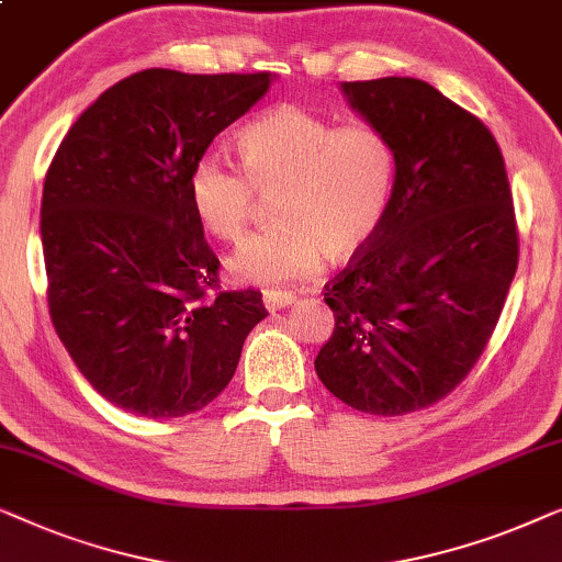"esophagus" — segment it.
<instances>
[{
    "label": "esophagus",
    "instance_id": "obj_1",
    "mask_svg": "<svg viewBox=\"0 0 562 562\" xmlns=\"http://www.w3.org/2000/svg\"><path fill=\"white\" fill-rule=\"evenodd\" d=\"M265 307L270 313H274V311H282V307H288V305H292L295 303V295H290V292H265Z\"/></svg>",
    "mask_w": 562,
    "mask_h": 562
}]
</instances>
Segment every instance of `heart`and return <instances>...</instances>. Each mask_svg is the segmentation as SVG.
Instances as JSON below:
<instances>
[{
	"label": "heart",
	"mask_w": 562,
	"mask_h": 562,
	"mask_svg": "<svg viewBox=\"0 0 562 562\" xmlns=\"http://www.w3.org/2000/svg\"><path fill=\"white\" fill-rule=\"evenodd\" d=\"M241 168L203 155L188 176V199L201 224L234 241L247 228L259 193H274L278 224L244 239L228 270L259 288L303 282L323 257L349 259L374 239L390 209L394 153L382 132L336 126L284 104L249 122L236 137Z\"/></svg>",
	"instance_id": "b5f03b06"
}]
</instances>
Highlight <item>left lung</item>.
Wrapping results in <instances>:
<instances>
[{"mask_svg": "<svg viewBox=\"0 0 562 562\" xmlns=\"http://www.w3.org/2000/svg\"><path fill=\"white\" fill-rule=\"evenodd\" d=\"M394 153L382 226L326 284L336 328L315 371L369 415H407L453 392L499 321L519 239L502 149L484 122L417 78L341 83Z\"/></svg>", "mask_w": 562, "mask_h": 562, "instance_id": "8db88e82", "label": "left lung"}]
</instances>
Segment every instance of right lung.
Instances as JSON below:
<instances>
[{"instance_id": "right-lung-1", "label": "right lung", "mask_w": 562, "mask_h": 562, "mask_svg": "<svg viewBox=\"0 0 562 562\" xmlns=\"http://www.w3.org/2000/svg\"><path fill=\"white\" fill-rule=\"evenodd\" d=\"M272 74L139 70L78 116L47 168L41 236L53 326L112 405L153 420L199 413L232 382L262 292H218L188 199L205 149Z\"/></svg>"}]
</instances>
